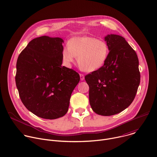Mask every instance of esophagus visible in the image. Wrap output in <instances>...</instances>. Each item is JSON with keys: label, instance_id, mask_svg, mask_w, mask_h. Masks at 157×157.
Segmentation results:
<instances>
[{"label": "esophagus", "instance_id": "34e87169", "mask_svg": "<svg viewBox=\"0 0 157 157\" xmlns=\"http://www.w3.org/2000/svg\"><path fill=\"white\" fill-rule=\"evenodd\" d=\"M79 76H80V79L81 81H83L84 79V75L82 74H79Z\"/></svg>", "mask_w": 157, "mask_h": 157}]
</instances>
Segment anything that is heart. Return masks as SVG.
Returning a JSON list of instances; mask_svg holds the SVG:
<instances>
[{
	"mask_svg": "<svg viewBox=\"0 0 157 157\" xmlns=\"http://www.w3.org/2000/svg\"><path fill=\"white\" fill-rule=\"evenodd\" d=\"M109 48L103 40L89 36H78L71 38L68 46L61 52L65 65L70 67L78 57V63L82 69L94 71L101 68L107 60Z\"/></svg>",
	"mask_w": 157,
	"mask_h": 157,
	"instance_id": "b5f03b06",
	"label": "heart"
}]
</instances>
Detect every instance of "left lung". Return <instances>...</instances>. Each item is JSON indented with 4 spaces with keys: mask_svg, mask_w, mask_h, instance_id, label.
Instances as JSON below:
<instances>
[{
    "mask_svg": "<svg viewBox=\"0 0 157 157\" xmlns=\"http://www.w3.org/2000/svg\"><path fill=\"white\" fill-rule=\"evenodd\" d=\"M109 54L101 68L88 74L89 103L99 115L117 114L128 107L136 97L140 81L139 59L125 38L110 34L104 38Z\"/></svg>",
    "mask_w": 157,
    "mask_h": 157,
    "instance_id": "left-lung-1",
    "label": "left lung"
}]
</instances>
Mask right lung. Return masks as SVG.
<instances>
[{"mask_svg":"<svg viewBox=\"0 0 157 157\" xmlns=\"http://www.w3.org/2000/svg\"><path fill=\"white\" fill-rule=\"evenodd\" d=\"M63 40L42 36L30 41L17 61L15 82L20 99L38 117L56 119L68 110L79 74L61 66Z\"/></svg>","mask_w":157,"mask_h":157,"instance_id":"obj_1","label":"right lung"}]
</instances>
